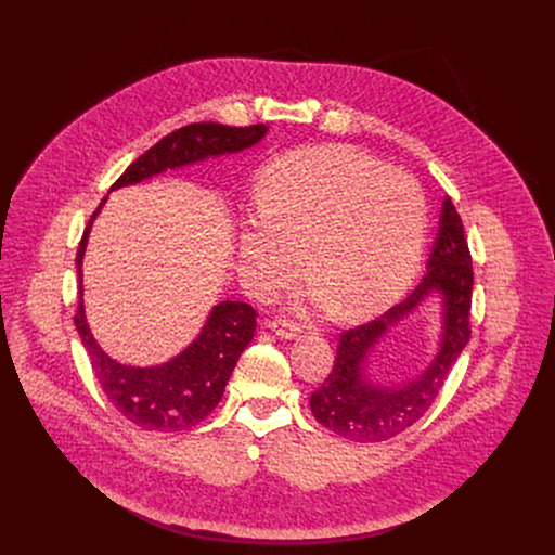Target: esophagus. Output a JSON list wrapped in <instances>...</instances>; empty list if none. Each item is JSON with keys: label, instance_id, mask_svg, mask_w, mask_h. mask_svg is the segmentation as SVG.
<instances>
[{"label": "esophagus", "instance_id": "34e87169", "mask_svg": "<svg viewBox=\"0 0 555 555\" xmlns=\"http://www.w3.org/2000/svg\"><path fill=\"white\" fill-rule=\"evenodd\" d=\"M270 327L276 332V336H281L285 340H292L302 332V325L292 321V319H276V321L270 323Z\"/></svg>", "mask_w": 555, "mask_h": 555}]
</instances>
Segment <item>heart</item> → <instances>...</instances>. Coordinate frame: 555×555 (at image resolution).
I'll return each instance as SVG.
<instances>
[{"label": "heart", "instance_id": "1", "mask_svg": "<svg viewBox=\"0 0 555 555\" xmlns=\"http://www.w3.org/2000/svg\"><path fill=\"white\" fill-rule=\"evenodd\" d=\"M261 221L242 234L248 285L270 296L307 270L347 319L377 313L413 283L426 244L422 186L351 146H313L266 167Z\"/></svg>", "mask_w": 555, "mask_h": 555}]
</instances>
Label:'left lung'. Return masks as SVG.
<instances>
[{
    "instance_id": "left-lung-1",
    "label": "left lung",
    "mask_w": 555,
    "mask_h": 555,
    "mask_svg": "<svg viewBox=\"0 0 555 555\" xmlns=\"http://www.w3.org/2000/svg\"><path fill=\"white\" fill-rule=\"evenodd\" d=\"M472 255L463 221L452 199L446 197L422 283L377 319L340 334L334 366L309 398L313 417L332 433L358 443H379L417 424L439 398L450 369L472 336ZM435 288L444 296V338L436 362L420 380L404 387H382L366 380L363 364L372 345Z\"/></svg>"
}]
</instances>
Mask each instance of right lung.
I'll list each match as a JSON object with an SVG mask.
<instances>
[{
    "label": "right lung",
    "mask_w": 555,
    "mask_h": 555,
    "mask_svg": "<svg viewBox=\"0 0 555 555\" xmlns=\"http://www.w3.org/2000/svg\"><path fill=\"white\" fill-rule=\"evenodd\" d=\"M266 131V125L230 127L219 122H193L180 127L133 160L112 189L142 182L165 169L191 165L208 155L242 151L259 142ZM101 206L90 217L83 240L78 244V283H81L88 234ZM257 315V309L248 302L225 300L212 309L199 338L189 349L176 360L151 369L125 366L103 353L90 334L81 296H78L74 325L88 349L94 375L116 411L144 430L178 433L206 420L219 404L236 360L255 338Z\"/></svg>",
    "instance_id": "add662e5"
}]
</instances>
